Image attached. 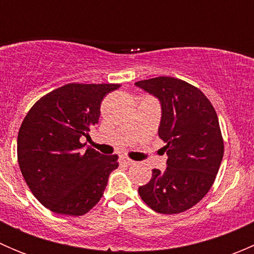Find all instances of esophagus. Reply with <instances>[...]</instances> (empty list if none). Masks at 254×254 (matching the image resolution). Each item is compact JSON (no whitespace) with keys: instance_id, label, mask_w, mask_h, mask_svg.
I'll use <instances>...</instances> for the list:
<instances>
[{"instance_id":"esophagus-1","label":"esophagus","mask_w":254,"mask_h":254,"mask_svg":"<svg viewBox=\"0 0 254 254\" xmlns=\"http://www.w3.org/2000/svg\"><path fill=\"white\" fill-rule=\"evenodd\" d=\"M120 162L124 163V165H127V166H131V165H134L135 161L130 160V158L127 157V156H122V157H120Z\"/></svg>"}]
</instances>
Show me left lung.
Segmentation results:
<instances>
[{
    "mask_svg": "<svg viewBox=\"0 0 254 254\" xmlns=\"http://www.w3.org/2000/svg\"><path fill=\"white\" fill-rule=\"evenodd\" d=\"M135 84L160 99L158 136L168 156L167 168L152 170L139 194L156 212L179 214L206 195L219 172L224 156L219 118L205 94L183 79L161 76Z\"/></svg>",
    "mask_w": 254,
    "mask_h": 254,
    "instance_id": "1",
    "label": "left lung"
}]
</instances>
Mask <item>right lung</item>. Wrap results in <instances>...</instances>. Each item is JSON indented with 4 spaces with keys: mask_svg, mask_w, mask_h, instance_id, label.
<instances>
[{
    "mask_svg": "<svg viewBox=\"0 0 254 254\" xmlns=\"http://www.w3.org/2000/svg\"><path fill=\"white\" fill-rule=\"evenodd\" d=\"M118 83H67L35 102L25 115L17 139L20 172L33 195L56 214L81 216L99 200L118 156L88 147L98 124L104 97Z\"/></svg>",
    "mask_w": 254,
    "mask_h": 254,
    "instance_id": "right-lung-1",
    "label": "right lung"
}]
</instances>
